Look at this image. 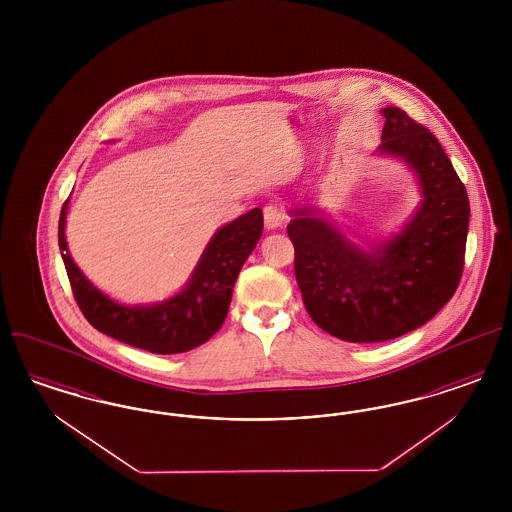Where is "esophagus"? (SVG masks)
<instances>
[{
  "label": "esophagus",
  "mask_w": 512,
  "mask_h": 512,
  "mask_svg": "<svg viewBox=\"0 0 512 512\" xmlns=\"http://www.w3.org/2000/svg\"><path fill=\"white\" fill-rule=\"evenodd\" d=\"M263 215H265V226H267L268 230L282 228L284 222H286V211L282 207L274 205V203H270V205L265 207Z\"/></svg>",
  "instance_id": "1"
}]
</instances>
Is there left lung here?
<instances>
[{"label": "left lung", "instance_id": "8db88e82", "mask_svg": "<svg viewBox=\"0 0 512 512\" xmlns=\"http://www.w3.org/2000/svg\"><path fill=\"white\" fill-rule=\"evenodd\" d=\"M378 151L403 159L418 176L422 203L388 242L365 251L313 207L292 211L288 236L295 278L309 317L353 343L399 338L457 292L470 205L438 138L399 107H384Z\"/></svg>", "mask_w": 512, "mask_h": 512}]
</instances>
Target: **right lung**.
I'll return each instance as SVG.
<instances>
[{
  "instance_id": "right-lung-1",
  "label": "right lung",
  "mask_w": 512,
  "mask_h": 512,
  "mask_svg": "<svg viewBox=\"0 0 512 512\" xmlns=\"http://www.w3.org/2000/svg\"><path fill=\"white\" fill-rule=\"evenodd\" d=\"M67 203L59 217V249L82 315L99 332L157 355L190 351L219 330L236 278L263 234V211L251 209L213 236L182 292L155 305L126 307L99 292L74 265L65 240Z\"/></svg>"
}]
</instances>
